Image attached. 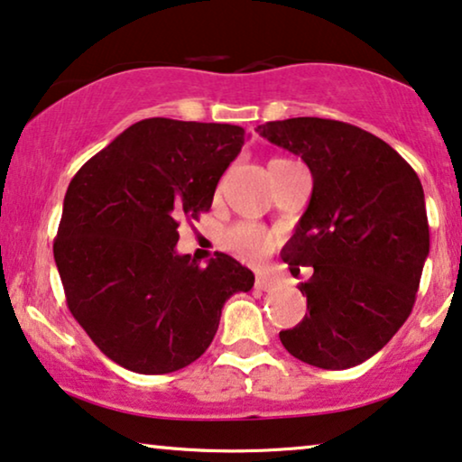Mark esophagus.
<instances>
[{
    "label": "esophagus",
    "mask_w": 462,
    "mask_h": 462,
    "mask_svg": "<svg viewBox=\"0 0 462 462\" xmlns=\"http://www.w3.org/2000/svg\"><path fill=\"white\" fill-rule=\"evenodd\" d=\"M274 285H276L274 276H268V274H257V276H255V289H262V291H268V289H273Z\"/></svg>",
    "instance_id": "obj_1"
}]
</instances>
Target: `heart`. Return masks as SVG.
Returning a JSON list of instances; mask_svg holds the SVG:
<instances>
[{
  "label": "heart",
  "mask_w": 462,
  "mask_h": 462,
  "mask_svg": "<svg viewBox=\"0 0 462 462\" xmlns=\"http://www.w3.org/2000/svg\"><path fill=\"white\" fill-rule=\"evenodd\" d=\"M285 158H274L273 162H279ZM224 243L227 249L235 251L236 255L245 257V260H260V257L268 255L273 251V236L260 226L254 224H236L224 235Z\"/></svg>",
  "instance_id": "obj_1"
}]
</instances>
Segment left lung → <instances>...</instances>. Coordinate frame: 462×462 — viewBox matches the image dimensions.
<instances>
[{
  "label": "left lung",
  "instance_id": "1",
  "mask_svg": "<svg viewBox=\"0 0 462 462\" xmlns=\"http://www.w3.org/2000/svg\"><path fill=\"white\" fill-rule=\"evenodd\" d=\"M257 133L309 164L312 196L282 260L309 315L279 337L323 370H346L376 355L410 317L429 255L422 183L389 143L325 118L266 122Z\"/></svg>",
  "mask_w": 462,
  "mask_h": 462
}]
</instances>
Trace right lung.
<instances>
[{
    "instance_id": "obj_1",
    "label": "right lung",
    "mask_w": 462,
    "mask_h": 462,
    "mask_svg": "<svg viewBox=\"0 0 462 462\" xmlns=\"http://www.w3.org/2000/svg\"><path fill=\"white\" fill-rule=\"evenodd\" d=\"M245 128L147 118L95 153L67 188L54 262L67 306L103 355L137 374H169L213 342L221 309L255 276L217 254L177 255V227L211 208Z\"/></svg>"
}]
</instances>
